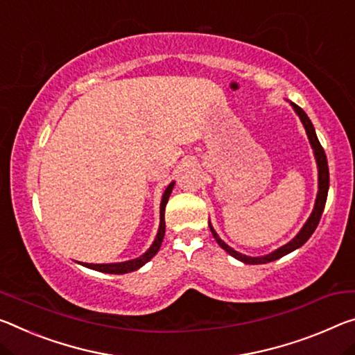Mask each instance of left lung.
I'll return each instance as SVG.
<instances>
[{
	"instance_id": "left-lung-1",
	"label": "left lung",
	"mask_w": 355,
	"mask_h": 355,
	"mask_svg": "<svg viewBox=\"0 0 355 355\" xmlns=\"http://www.w3.org/2000/svg\"><path fill=\"white\" fill-rule=\"evenodd\" d=\"M292 107H294V110L297 112V115L300 116V120L303 123V126L306 129V134H308V139H309V144H311V147L314 150V156H316V162H318V171H319V191H318V198H316V205H314V210L311 213V216L308 218V221L305 226L302 227V230L299 234H297V237L294 240H291L288 245L281 246L279 250L273 251L272 254L268 256H262V257H250V256H245V254H240L235 250L230 248L229 245L224 243V241L218 237V234L215 232V229H213L210 224V230L213 234V237L218 241V245L221 246L224 251H227L230 256L239 259V261L245 262V263H267V262H272V261H277V259L283 257L286 254H289L291 251H294L297 248H300V246L305 243V241L311 237L314 230H316L318 224L320 221V216H322V211H324V207H325V200H327V193H329V164H327V156L324 153V148L322 145L319 144L316 132H314V128H313V123L309 121L308 115L303 112L299 105L292 103Z\"/></svg>"
}]
</instances>
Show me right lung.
<instances>
[{"instance_id":"1","label":"right lung","mask_w":355,"mask_h":355,"mask_svg":"<svg viewBox=\"0 0 355 355\" xmlns=\"http://www.w3.org/2000/svg\"><path fill=\"white\" fill-rule=\"evenodd\" d=\"M173 183L168 184L166 188L164 194H162V200H161V224H159V230H157V235L153 241V245L150 246V250L145 252L144 256H140L137 259H132V261H126V262H118V263H83V266L93 270H98V272H104V273H112V275H121V273H129L134 272V270L140 268L145 266L151 257H153L157 251L161 248L162 239H164V232H166V221H164V210H166V204L168 200V196L172 193Z\"/></svg>"}]
</instances>
